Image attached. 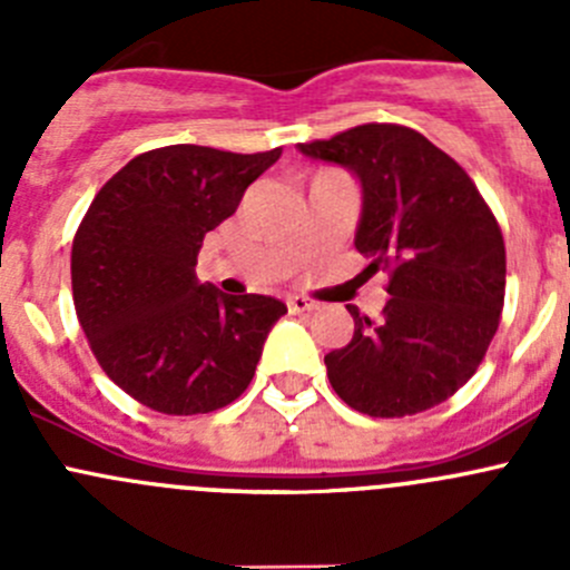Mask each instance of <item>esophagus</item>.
<instances>
[{"instance_id":"34e87169","label":"esophagus","mask_w":570,"mask_h":570,"mask_svg":"<svg viewBox=\"0 0 570 570\" xmlns=\"http://www.w3.org/2000/svg\"><path fill=\"white\" fill-rule=\"evenodd\" d=\"M286 308H289L292 314H306V312H314L317 308V303L308 301V297H286Z\"/></svg>"}]
</instances>
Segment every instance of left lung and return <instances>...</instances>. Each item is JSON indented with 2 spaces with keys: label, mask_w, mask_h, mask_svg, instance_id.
I'll list each match as a JSON object with an SVG mask.
<instances>
[{
  "label": "left lung",
  "mask_w": 570,
  "mask_h": 570,
  "mask_svg": "<svg viewBox=\"0 0 570 570\" xmlns=\"http://www.w3.org/2000/svg\"><path fill=\"white\" fill-rule=\"evenodd\" d=\"M301 154L361 181L355 248L389 273V301L355 322L347 347L325 355L327 381L350 407L400 419L450 400L485 358L504 306V239L469 174L416 129L364 124Z\"/></svg>",
  "instance_id": "1"
}]
</instances>
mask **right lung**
<instances>
[{"instance_id":"1","label":"right lung","mask_w":570,"mask_h":570,"mask_svg":"<svg viewBox=\"0 0 570 570\" xmlns=\"http://www.w3.org/2000/svg\"><path fill=\"white\" fill-rule=\"evenodd\" d=\"M278 157L281 148H154L109 178L79 223L71 248L79 325L109 381L151 411H217L253 381L286 306L198 284L195 264L206 234Z\"/></svg>"}]
</instances>
